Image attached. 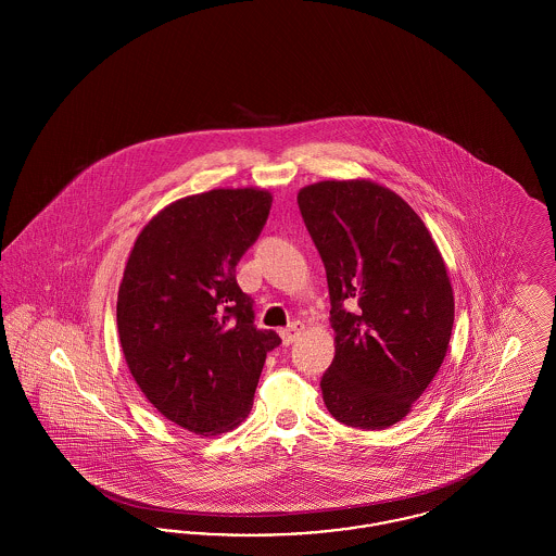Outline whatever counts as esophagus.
Masks as SVG:
<instances>
[{"instance_id":"obj_1","label":"esophagus","mask_w":556,"mask_h":556,"mask_svg":"<svg viewBox=\"0 0 556 556\" xmlns=\"http://www.w3.org/2000/svg\"><path fill=\"white\" fill-rule=\"evenodd\" d=\"M302 331H304V323L293 320L288 329H283V331H281V340H283V344H293Z\"/></svg>"}]
</instances>
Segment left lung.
Segmentation results:
<instances>
[{"mask_svg":"<svg viewBox=\"0 0 556 556\" xmlns=\"http://www.w3.org/2000/svg\"><path fill=\"white\" fill-rule=\"evenodd\" d=\"M327 273L336 356L320 377L340 424L386 429L410 413L446 356L454 323L448 273L424 220L365 179L298 193Z\"/></svg>","mask_w":556,"mask_h":556,"instance_id":"obj_1","label":"left lung"}]
</instances>
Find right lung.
Wrapping results in <instances>:
<instances>
[{"mask_svg": "<svg viewBox=\"0 0 556 556\" xmlns=\"http://www.w3.org/2000/svg\"><path fill=\"white\" fill-rule=\"evenodd\" d=\"M263 189H212L160 211L139 233L116 302L118 338L137 386L168 421L198 435L241 424L266 352L254 300L236 266L270 211Z\"/></svg>", "mask_w": 556, "mask_h": 556, "instance_id": "obj_1", "label": "right lung"}]
</instances>
